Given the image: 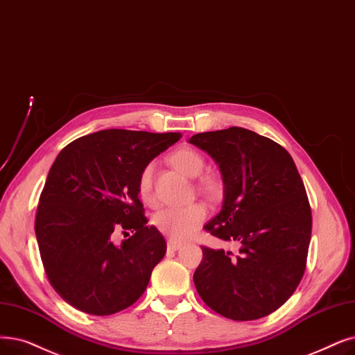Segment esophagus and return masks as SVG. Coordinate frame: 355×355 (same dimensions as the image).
Wrapping results in <instances>:
<instances>
[{"label": "esophagus", "mask_w": 355, "mask_h": 355, "mask_svg": "<svg viewBox=\"0 0 355 355\" xmlns=\"http://www.w3.org/2000/svg\"><path fill=\"white\" fill-rule=\"evenodd\" d=\"M166 246H168V250H169V251H178V250L181 248V246H182V243L169 239V241L166 242Z\"/></svg>", "instance_id": "34e87169"}]
</instances>
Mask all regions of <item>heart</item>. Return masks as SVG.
<instances>
[{
	"label": "heart",
	"instance_id": "1",
	"mask_svg": "<svg viewBox=\"0 0 355 355\" xmlns=\"http://www.w3.org/2000/svg\"><path fill=\"white\" fill-rule=\"evenodd\" d=\"M173 165L180 169L182 174L187 177H198L205 169V158L200 152L193 148H180L171 155ZM153 169L155 164H148L139 175L137 181V190L144 202L149 206L155 205V196H153ZM200 187L209 193H218L220 184L218 180L211 177H206L200 181ZM209 210L203 203H193L184 207H166L159 210L153 216V226H155L161 234L168 236L173 241H184L189 239L196 230L202 226L206 220Z\"/></svg>",
	"mask_w": 355,
	"mask_h": 355
}]
</instances>
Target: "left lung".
Here are the masks:
<instances>
[{"label":"left lung","instance_id":"obj_1","mask_svg":"<svg viewBox=\"0 0 355 355\" xmlns=\"http://www.w3.org/2000/svg\"><path fill=\"white\" fill-rule=\"evenodd\" d=\"M189 142L219 165L225 186L222 210L205 229L239 246L238 255L202 246L196 288L225 318H264L295 293L306 268L312 211L296 164L283 146L243 128Z\"/></svg>","mask_w":355,"mask_h":355}]
</instances>
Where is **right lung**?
Instances as JSON below:
<instances>
[{"label": "right lung", "instance_id": "obj_1", "mask_svg": "<svg viewBox=\"0 0 355 355\" xmlns=\"http://www.w3.org/2000/svg\"><path fill=\"white\" fill-rule=\"evenodd\" d=\"M181 133L107 129L59 152L39 198L35 230L49 283L81 312L105 316L139 299L166 242L146 226L137 181ZM134 235L120 245L116 232Z\"/></svg>", "mask_w": 355, "mask_h": 355}]
</instances>
